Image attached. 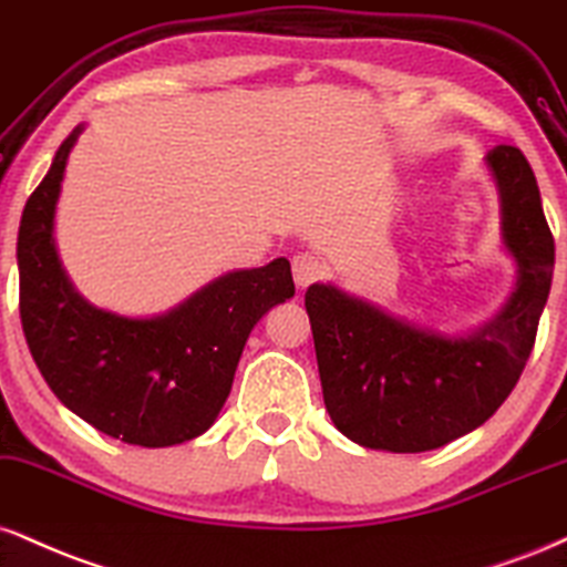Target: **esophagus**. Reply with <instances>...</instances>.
<instances>
[{
	"label": "esophagus",
	"mask_w": 567,
	"mask_h": 567,
	"mask_svg": "<svg viewBox=\"0 0 567 567\" xmlns=\"http://www.w3.org/2000/svg\"><path fill=\"white\" fill-rule=\"evenodd\" d=\"M322 275H324V264L319 261L317 256L298 254L292 258V279H296L298 290H306L311 282L322 279Z\"/></svg>",
	"instance_id": "obj_1"
}]
</instances>
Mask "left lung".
<instances>
[{"label":"left lung","instance_id":"8db88e82","mask_svg":"<svg viewBox=\"0 0 567 567\" xmlns=\"http://www.w3.org/2000/svg\"><path fill=\"white\" fill-rule=\"evenodd\" d=\"M483 163L499 193L502 248L517 275L488 322L441 332L332 282L306 290L324 406L359 446L393 454L446 446L481 427L520 380L549 296L555 240L520 150L499 145Z\"/></svg>","mask_w":567,"mask_h":567}]
</instances>
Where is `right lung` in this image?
<instances>
[{
	"label": "right lung",
	"mask_w": 567,
	"mask_h": 567,
	"mask_svg": "<svg viewBox=\"0 0 567 567\" xmlns=\"http://www.w3.org/2000/svg\"><path fill=\"white\" fill-rule=\"evenodd\" d=\"M81 132L84 124L65 136L20 218V322L39 372L73 414L134 446H176L214 425L250 330L296 296L290 261L227 271L155 317L89 303L54 243L68 155Z\"/></svg>",
	"instance_id": "right-lung-1"
}]
</instances>
